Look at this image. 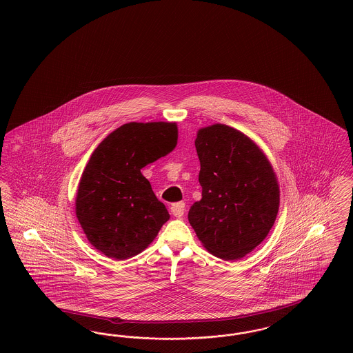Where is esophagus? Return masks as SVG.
<instances>
[{
	"instance_id": "esophagus-1",
	"label": "esophagus",
	"mask_w": 353,
	"mask_h": 353,
	"mask_svg": "<svg viewBox=\"0 0 353 353\" xmlns=\"http://www.w3.org/2000/svg\"><path fill=\"white\" fill-rule=\"evenodd\" d=\"M170 212L174 217L177 219H181L184 216L185 213V203L184 202H176L170 206Z\"/></svg>"
}]
</instances>
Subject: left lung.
Masks as SVG:
<instances>
[{
  "label": "left lung",
  "instance_id": "8db88e82",
  "mask_svg": "<svg viewBox=\"0 0 353 353\" xmlns=\"http://www.w3.org/2000/svg\"><path fill=\"white\" fill-rule=\"evenodd\" d=\"M202 199L188 219L202 246L225 261L252 252L269 234L279 209V185L263 151L225 124L197 131Z\"/></svg>",
  "mask_w": 353,
  "mask_h": 353
}]
</instances>
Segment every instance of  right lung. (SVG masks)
<instances>
[{
  "instance_id": "1",
  "label": "right lung",
  "mask_w": 353,
  "mask_h": 353,
  "mask_svg": "<svg viewBox=\"0 0 353 353\" xmlns=\"http://www.w3.org/2000/svg\"><path fill=\"white\" fill-rule=\"evenodd\" d=\"M174 121L127 123L92 152L79 180L75 214L88 242L124 261L147 249L169 219L141 169L177 145Z\"/></svg>"
}]
</instances>
